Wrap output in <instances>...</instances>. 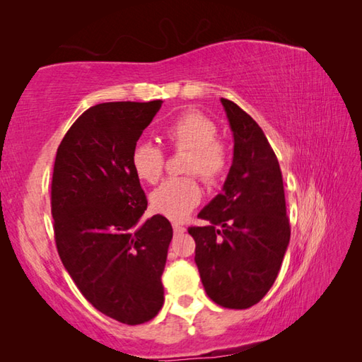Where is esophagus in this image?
Segmentation results:
<instances>
[{
    "label": "esophagus",
    "mask_w": 362,
    "mask_h": 362,
    "mask_svg": "<svg viewBox=\"0 0 362 362\" xmlns=\"http://www.w3.org/2000/svg\"><path fill=\"white\" fill-rule=\"evenodd\" d=\"M173 231H175L176 234H182L184 231H186V226L178 223V222H173Z\"/></svg>",
    "instance_id": "esophagus-1"
}]
</instances>
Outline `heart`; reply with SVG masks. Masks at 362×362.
<instances>
[{
    "label": "heart",
    "mask_w": 362,
    "mask_h": 362,
    "mask_svg": "<svg viewBox=\"0 0 362 362\" xmlns=\"http://www.w3.org/2000/svg\"><path fill=\"white\" fill-rule=\"evenodd\" d=\"M217 124L198 110L180 114L164 129V139L173 151H187L180 178H170L154 189L150 206L154 212L170 220H184L202 202L198 175L208 184L222 180L230 165V151L223 140L217 139ZM131 167L139 180L154 184L164 173L165 154L158 145L139 142L131 151Z\"/></svg>",
    "instance_id": "heart-1"
}]
</instances>
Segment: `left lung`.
<instances>
[{
    "label": "left lung",
    "mask_w": 362,
    "mask_h": 362,
    "mask_svg": "<svg viewBox=\"0 0 362 362\" xmlns=\"http://www.w3.org/2000/svg\"><path fill=\"white\" fill-rule=\"evenodd\" d=\"M234 137L233 165L223 192L190 226L195 262L208 297L223 308L259 303L281 269L289 245L283 175L275 151L252 117L222 98Z\"/></svg>",
    "instance_id": "1"
}]
</instances>
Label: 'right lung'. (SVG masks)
<instances>
[{
	"mask_svg": "<svg viewBox=\"0 0 362 362\" xmlns=\"http://www.w3.org/2000/svg\"><path fill=\"white\" fill-rule=\"evenodd\" d=\"M162 106L115 101L88 107L59 145L51 181L54 240L65 270L100 313L127 325L164 305L160 276L173 238L156 214L140 222L146 197L131 151Z\"/></svg>",
	"mask_w": 362,
	"mask_h": 362,
	"instance_id": "obj_1",
	"label": "right lung"
}]
</instances>
